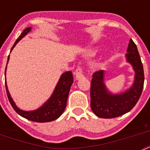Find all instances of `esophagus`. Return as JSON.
Returning a JSON list of instances; mask_svg holds the SVG:
<instances>
[{"instance_id": "34e87169", "label": "esophagus", "mask_w": 150, "mask_h": 150, "mask_svg": "<svg viewBox=\"0 0 150 150\" xmlns=\"http://www.w3.org/2000/svg\"><path fill=\"white\" fill-rule=\"evenodd\" d=\"M84 77V75L82 73V69L81 67H79L77 68V69L75 70V79L77 80L82 79V78Z\"/></svg>"}]
</instances>
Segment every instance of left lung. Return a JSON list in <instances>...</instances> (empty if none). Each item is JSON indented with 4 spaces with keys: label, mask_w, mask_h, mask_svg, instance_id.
<instances>
[{
    "label": "left lung",
    "mask_w": 150,
    "mask_h": 150,
    "mask_svg": "<svg viewBox=\"0 0 150 150\" xmlns=\"http://www.w3.org/2000/svg\"><path fill=\"white\" fill-rule=\"evenodd\" d=\"M126 54L127 62L132 65L135 79L132 86L124 93L113 94L108 91L104 83V71L93 73L90 87L92 110L101 118H114L128 113L139 100L144 85V71L137 47L132 39Z\"/></svg>",
    "instance_id": "8db88e82"
}]
</instances>
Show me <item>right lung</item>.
<instances>
[{
	"label": "right lung",
	"mask_w": 150,
	"mask_h": 150,
	"mask_svg": "<svg viewBox=\"0 0 150 150\" xmlns=\"http://www.w3.org/2000/svg\"><path fill=\"white\" fill-rule=\"evenodd\" d=\"M31 31V27H28L24 31L22 32V34L18 36V38L16 40L15 43H14L12 48L11 49V51L13 50L15 45L24 37L29 32ZM9 61V56L8 57V62ZM7 62V64H8ZM6 69H7V65L5 68V75ZM73 83V75L71 71H66L61 75L60 79H59L57 84L54 90V93H52L49 100L42 105L40 108L35 110H31V111H25L19 109L16 106V104L12 100L11 96L9 91L8 89V86L6 83L5 80V87L6 92H7V96L9 100L11 105L12 106L13 109L15 110L17 114H18L20 116L23 117L25 118L28 119L29 121H35V122H40V123H43V122H49L56 120L61 116L62 113L65 109L66 105H67V100H68V93L70 91V88Z\"/></svg>",
	"instance_id": "add662e5"
}]
</instances>
